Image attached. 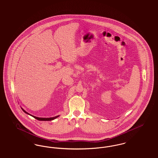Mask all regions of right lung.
<instances>
[{"label": "right lung", "mask_w": 158, "mask_h": 158, "mask_svg": "<svg viewBox=\"0 0 158 158\" xmlns=\"http://www.w3.org/2000/svg\"><path fill=\"white\" fill-rule=\"evenodd\" d=\"M21 109H22V110H23V111L25 113H26L27 114H28V115H30L31 116H32V117H34V118H35V119H37L38 120L40 121H52L53 120H54V119H56V118H57V117H59L60 115H57V116H55V117H49V118H43V117H35V116H34V115H31L30 114H29L28 113H27L25 110H24L23 109L22 107H21Z\"/></svg>", "instance_id": "right-lung-1"}]
</instances>
